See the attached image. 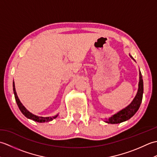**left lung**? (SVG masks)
<instances>
[{
	"label": "left lung",
	"instance_id": "obj_1",
	"mask_svg": "<svg viewBox=\"0 0 157 157\" xmlns=\"http://www.w3.org/2000/svg\"><path fill=\"white\" fill-rule=\"evenodd\" d=\"M130 56L133 59L132 56ZM143 90H144V88H143V79L142 73L140 71L138 90L136 97L133 100L131 104L128 105L124 109L121 110V111H120L117 113H116L115 115L112 116L111 118L106 120V122L108 123H111V124H115V123H120L121 122L127 121V120H128L131 117H132L135 115V113L138 111V110L140 108V106L142 101Z\"/></svg>",
	"mask_w": 157,
	"mask_h": 157
}]
</instances>
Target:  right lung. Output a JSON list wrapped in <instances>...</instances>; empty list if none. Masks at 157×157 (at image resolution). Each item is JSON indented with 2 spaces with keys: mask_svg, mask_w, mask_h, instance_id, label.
Listing matches in <instances>:
<instances>
[{
  "mask_svg": "<svg viewBox=\"0 0 157 157\" xmlns=\"http://www.w3.org/2000/svg\"><path fill=\"white\" fill-rule=\"evenodd\" d=\"M13 92H14V95H15V101H16L17 104V105L19 106V109H20V111H21V112L27 118H28L29 119H32V120H33V121L40 122V123H42V122L51 121H52V119H55L56 117L58 116V115H56L54 117H38V116H36L34 114H32V113H31L30 112L28 111V110L25 108V106L22 105V103L20 102L18 96H17V95L16 91H15L14 82H13Z\"/></svg>",
  "mask_w": 157,
  "mask_h": 157,
  "instance_id": "right-lung-1",
  "label": "right lung"
}]
</instances>
